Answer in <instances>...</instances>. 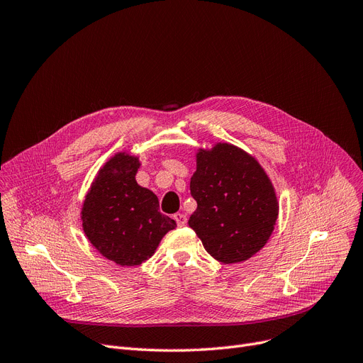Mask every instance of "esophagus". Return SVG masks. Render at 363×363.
Returning <instances> with one entry per match:
<instances>
[{"label": "esophagus", "instance_id": "obj_1", "mask_svg": "<svg viewBox=\"0 0 363 363\" xmlns=\"http://www.w3.org/2000/svg\"><path fill=\"white\" fill-rule=\"evenodd\" d=\"M174 220H176L179 228H183V226H186V224H187V217L184 214H182V213L174 214Z\"/></svg>", "mask_w": 363, "mask_h": 363}]
</instances>
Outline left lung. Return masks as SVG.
<instances>
[{
    "label": "left lung",
    "instance_id": "1",
    "mask_svg": "<svg viewBox=\"0 0 363 363\" xmlns=\"http://www.w3.org/2000/svg\"><path fill=\"white\" fill-rule=\"evenodd\" d=\"M191 194L198 206L189 226L220 263L245 262L267 244L279 203L266 171L245 150L229 143L199 149Z\"/></svg>",
    "mask_w": 363,
    "mask_h": 363
}]
</instances>
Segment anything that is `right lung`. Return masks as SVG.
<instances>
[{"instance_id": "right-lung-1", "label": "right lung", "mask_w": 363, "mask_h": 363, "mask_svg": "<svg viewBox=\"0 0 363 363\" xmlns=\"http://www.w3.org/2000/svg\"><path fill=\"white\" fill-rule=\"evenodd\" d=\"M140 162L119 152L103 165L85 196L81 220L85 236L108 260L140 266L155 254L176 221L160 211L152 191L135 182Z\"/></svg>"}]
</instances>
